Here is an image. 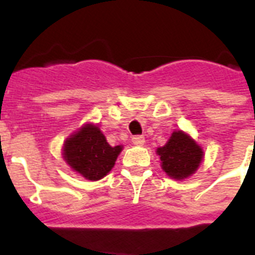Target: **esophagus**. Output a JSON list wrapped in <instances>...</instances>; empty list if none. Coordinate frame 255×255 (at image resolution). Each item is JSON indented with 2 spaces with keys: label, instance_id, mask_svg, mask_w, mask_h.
<instances>
[{
  "label": "esophagus",
  "instance_id": "esophagus-1",
  "mask_svg": "<svg viewBox=\"0 0 255 255\" xmlns=\"http://www.w3.org/2000/svg\"><path fill=\"white\" fill-rule=\"evenodd\" d=\"M131 140L135 145H143V144L145 143V139H144V136H141V135H135V136H132Z\"/></svg>",
  "mask_w": 255,
  "mask_h": 255
}]
</instances>
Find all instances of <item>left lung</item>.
<instances>
[{"label": "left lung", "mask_w": 255, "mask_h": 255, "mask_svg": "<svg viewBox=\"0 0 255 255\" xmlns=\"http://www.w3.org/2000/svg\"><path fill=\"white\" fill-rule=\"evenodd\" d=\"M161 159L162 170L168 176L176 180L189 177L203 161V149L181 130L173 131L163 147L157 149Z\"/></svg>", "instance_id": "left-lung-1"}]
</instances>
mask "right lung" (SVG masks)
Masks as SVG:
<instances>
[{"mask_svg":"<svg viewBox=\"0 0 255 255\" xmlns=\"http://www.w3.org/2000/svg\"><path fill=\"white\" fill-rule=\"evenodd\" d=\"M123 150L121 145L111 147L100 128L85 124L64 144V159L70 167L91 181L105 177Z\"/></svg>","mask_w":255,"mask_h":255,"instance_id":"1","label":"right lung"}]
</instances>
